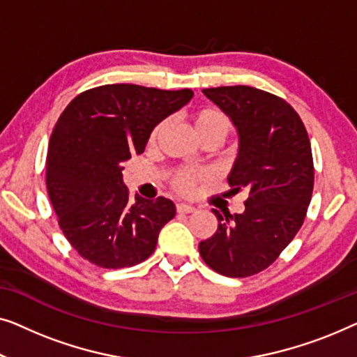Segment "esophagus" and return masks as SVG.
Masks as SVG:
<instances>
[{
	"label": "esophagus",
	"mask_w": 357,
	"mask_h": 357,
	"mask_svg": "<svg viewBox=\"0 0 357 357\" xmlns=\"http://www.w3.org/2000/svg\"><path fill=\"white\" fill-rule=\"evenodd\" d=\"M176 210H178V213H192L195 207H194V205H190V204H178Z\"/></svg>",
	"instance_id": "esophagus-1"
}]
</instances>
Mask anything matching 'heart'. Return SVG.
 Wrapping results in <instances>:
<instances>
[{
  "label": "heart",
  "instance_id": "1",
  "mask_svg": "<svg viewBox=\"0 0 357 357\" xmlns=\"http://www.w3.org/2000/svg\"><path fill=\"white\" fill-rule=\"evenodd\" d=\"M192 121V128L195 134L199 135V139L202 140H217L220 144L227 137V134L231 129L229 118L223 112H220L218 108H202L197 109L190 118ZM167 129V123H160L157 128L153 129L152 135H150V142L155 144L158 140L160 135L163 134V130ZM205 176L204 173L199 172H179L174 178V185L179 192L190 194L194 189V184L197 179H202Z\"/></svg>",
  "mask_w": 357,
  "mask_h": 357
}]
</instances>
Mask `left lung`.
Listing matches in <instances>:
<instances>
[{
	"mask_svg": "<svg viewBox=\"0 0 357 357\" xmlns=\"http://www.w3.org/2000/svg\"><path fill=\"white\" fill-rule=\"evenodd\" d=\"M231 119L238 155L228 174L231 189L248 190L243 213L218 218L212 238L199 244L204 262L229 278L267 268L304 222L314 189V165L307 130L293 107L264 90L204 89Z\"/></svg>",
	"mask_w": 357,
	"mask_h": 357,
	"instance_id": "8db88e82",
	"label": "left lung"
}]
</instances>
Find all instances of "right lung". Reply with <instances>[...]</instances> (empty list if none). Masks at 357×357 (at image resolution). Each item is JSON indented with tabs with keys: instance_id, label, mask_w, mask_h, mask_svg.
<instances>
[{
	"instance_id": "right-lung-1",
	"label": "right lung",
	"mask_w": 357,
	"mask_h": 357,
	"mask_svg": "<svg viewBox=\"0 0 357 357\" xmlns=\"http://www.w3.org/2000/svg\"><path fill=\"white\" fill-rule=\"evenodd\" d=\"M192 95L189 89L102 85L77 95L59 116L47 155L48 195L59 228L89 262L132 267L157 248L176 207L139 194L130 204L123 165L142 153L152 130Z\"/></svg>"
}]
</instances>
